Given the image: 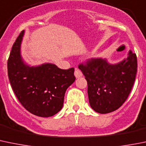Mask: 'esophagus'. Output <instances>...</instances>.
<instances>
[{
	"instance_id": "obj_1",
	"label": "esophagus",
	"mask_w": 146,
	"mask_h": 146,
	"mask_svg": "<svg viewBox=\"0 0 146 146\" xmlns=\"http://www.w3.org/2000/svg\"><path fill=\"white\" fill-rule=\"evenodd\" d=\"M74 75H75V76H76V78H80L82 76H83V73H82V72L80 71L79 69L76 68L75 69Z\"/></svg>"
}]
</instances>
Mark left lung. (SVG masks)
I'll list each match as a JSON object with an SVG mask.
<instances>
[{"instance_id":"obj_1","label":"left lung","mask_w":146,"mask_h":146,"mask_svg":"<svg viewBox=\"0 0 146 146\" xmlns=\"http://www.w3.org/2000/svg\"><path fill=\"white\" fill-rule=\"evenodd\" d=\"M137 66L136 54L132 50L127 58L115 65L101 58H90L80 63L78 68L87 80L90 107L102 114L119 108L131 93Z\"/></svg>"}]
</instances>
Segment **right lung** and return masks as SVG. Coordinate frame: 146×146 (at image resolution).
Segmentation results:
<instances>
[{
	"instance_id": "obj_1",
	"label": "right lung",
	"mask_w": 146,
	"mask_h": 146,
	"mask_svg": "<svg viewBox=\"0 0 146 146\" xmlns=\"http://www.w3.org/2000/svg\"><path fill=\"white\" fill-rule=\"evenodd\" d=\"M24 31L13 45L8 60V75L13 90L21 104L40 117L54 115L61 110L68 88L75 81L74 68L63 70L46 63L30 67L21 56Z\"/></svg>"
}]
</instances>
